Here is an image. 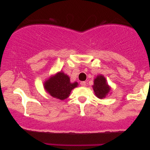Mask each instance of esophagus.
Returning a JSON list of instances; mask_svg holds the SVG:
<instances>
[{"mask_svg": "<svg viewBox=\"0 0 150 150\" xmlns=\"http://www.w3.org/2000/svg\"><path fill=\"white\" fill-rule=\"evenodd\" d=\"M81 85L83 87H85V86H86V83L85 82V81H82V82H81Z\"/></svg>", "mask_w": 150, "mask_h": 150, "instance_id": "1", "label": "esophagus"}]
</instances>
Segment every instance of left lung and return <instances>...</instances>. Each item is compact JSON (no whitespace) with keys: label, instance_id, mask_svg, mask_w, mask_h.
Returning a JSON list of instances; mask_svg holds the SVG:
<instances>
[{"label":"left lung","instance_id":"obj_1","mask_svg":"<svg viewBox=\"0 0 150 150\" xmlns=\"http://www.w3.org/2000/svg\"><path fill=\"white\" fill-rule=\"evenodd\" d=\"M95 94L99 99H103L110 92V88L107 83L105 78L102 75H99L94 80V84L93 86Z\"/></svg>","mask_w":150,"mask_h":150}]
</instances>
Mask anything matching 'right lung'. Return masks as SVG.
<instances>
[{
    "instance_id": "right-lung-1",
    "label": "right lung",
    "mask_w": 150,
    "mask_h": 150,
    "mask_svg": "<svg viewBox=\"0 0 150 150\" xmlns=\"http://www.w3.org/2000/svg\"><path fill=\"white\" fill-rule=\"evenodd\" d=\"M78 86V83H70L69 78L64 72H59L51 77L44 83L45 89L51 96L64 100L70 94L71 91Z\"/></svg>"
}]
</instances>
